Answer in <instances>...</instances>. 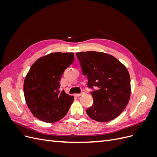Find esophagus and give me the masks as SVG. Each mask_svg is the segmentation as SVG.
Masks as SVG:
<instances>
[{
	"label": "esophagus",
	"instance_id": "obj_1",
	"mask_svg": "<svg viewBox=\"0 0 157 157\" xmlns=\"http://www.w3.org/2000/svg\"><path fill=\"white\" fill-rule=\"evenodd\" d=\"M82 94H84V92H82V93H80V94H76L75 96L76 97H80V96H81Z\"/></svg>",
	"mask_w": 157,
	"mask_h": 157
}]
</instances>
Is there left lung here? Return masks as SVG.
<instances>
[{
    "label": "left lung",
    "mask_w": 157,
    "mask_h": 157,
    "mask_svg": "<svg viewBox=\"0 0 157 157\" xmlns=\"http://www.w3.org/2000/svg\"><path fill=\"white\" fill-rule=\"evenodd\" d=\"M82 73L87 75L88 86L98 87L91 92L94 103L86 110L92 119L105 122L115 119L124 111L131 94L130 74L126 66L104 52H77Z\"/></svg>",
    "instance_id": "1"
}]
</instances>
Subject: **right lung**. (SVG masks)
<instances>
[{
	"label": "right lung",
	"instance_id": "add662e5",
	"mask_svg": "<svg viewBox=\"0 0 157 157\" xmlns=\"http://www.w3.org/2000/svg\"><path fill=\"white\" fill-rule=\"evenodd\" d=\"M74 58L73 52H54L32 65L24 80L23 92L28 107L38 119L56 122L68 112L74 97L59 91V80Z\"/></svg>",
	"mask_w": 157,
	"mask_h": 157
}]
</instances>
